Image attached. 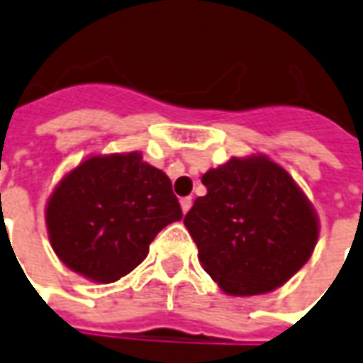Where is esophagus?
Here are the masks:
<instances>
[{"label": "esophagus", "mask_w": 363, "mask_h": 363, "mask_svg": "<svg viewBox=\"0 0 363 363\" xmlns=\"http://www.w3.org/2000/svg\"><path fill=\"white\" fill-rule=\"evenodd\" d=\"M190 207H192V198H182L181 199V209L182 213L186 215L188 211H190Z\"/></svg>", "instance_id": "1"}]
</instances>
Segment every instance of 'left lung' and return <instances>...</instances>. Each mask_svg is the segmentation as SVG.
Segmentation results:
<instances>
[{"instance_id":"left-lung-1","label":"left lung","mask_w":363,"mask_h":363,"mask_svg":"<svg viewBox=\"0 0 363 363\" xmlns=\"http://www.w3.org/2000/svg\"><path fill=\"white\" fill-rule=\"evenodd\" d=\"M201 182L207 194L194 201L184 226L198 245L199 264L222 292L269 294L309 262L320 220L275 160L259 152L232 156Z\"/></svg>"}]
</instances>
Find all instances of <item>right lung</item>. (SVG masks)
I'll use <instances>...</instances> for the list:
<instances>
[{
  "label": "right lung",
  "instance_id": "obj_1",
  "mask_svg": "<svg viewBox=\"0 0 363 363\" xmlns=\"http://www.w3.org/2000/svg\"><path fill=\"white\" fill-rule=\"evenodd\" d=\"M181 218L169 177L139 150L90 154L60 179L45 205L60 262L98 284L135 269L154 238Z\"/></svg>",
  "mask_w": 363,
  "mask_h": 363
}]
</instances>
